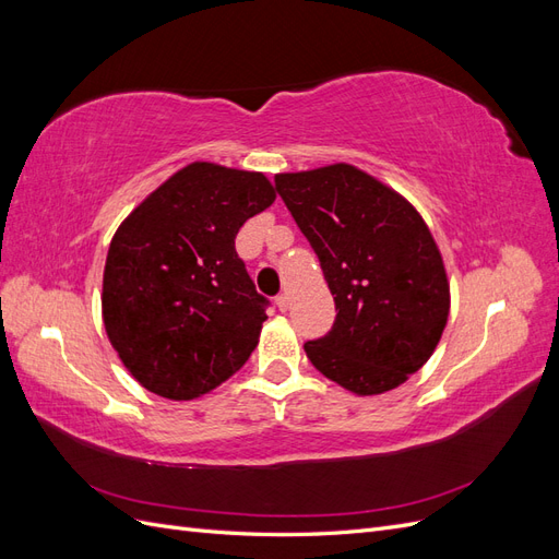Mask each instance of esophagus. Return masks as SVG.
Here are the masks:
<instances>
[{"label": "esophagus", "instance_id": "esophagus-1", "mask_svg": "<svg viewBox=\"0 0 559 559\" xmlns=\"http://www.w3.org/2000/svg\"><path fill=\"white\" fill-rule=\"evenodd\" d=\"M275 306H277V310H280V312H286V310H289V296H286V294H280V296L275 298Z\"/></svg>", "mask_w": 559, "mask_h": 559}]
</instances>
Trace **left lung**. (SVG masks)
Wrapping results in <instances>:
<instances>
[{"mask_svg":"<svg viewBox=\"0 0 559 559\" xmlns=\"http://www.w3.org/2000/svg\"><path fill=\"white\" fill-rule=\"evenodd\" d=\"M335 300L326 335L306 343L321 376L359 396L403 384L441 341L450 286L427 224L408 200L354 165L275 175Z\"/></svg>","mask_w":559,"mask_h":559,"instance_id":"1","label":"left lung"}]
</instances>
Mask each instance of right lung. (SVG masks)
Masks as SVG:
<instances>
[{
	"mask_svg": "<svg viewBox=\"0 0 559 559\" xmlns=\"http://www.w3.org/2000/svg\"><path fill=\"white\" fill-rule=\"evenodd\" d=\"M273 202L261 173L191 163L118 226L103 319L123 366L148 392L191 401L249 359L270 300L253 286L235 235Z\"/></svg>",
	"mask_w": 559,
	"mask_h": 559,
	"instance_id": "right-lung-1",
	"label": "right lung"
}]
</instances>
